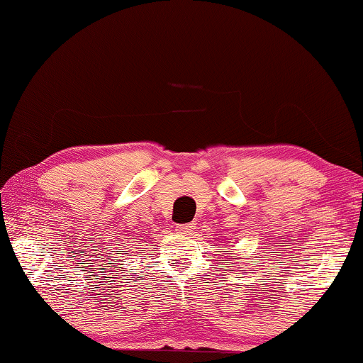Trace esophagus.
<instances>
[{"label": "esophagus", "instance_id": "34e87169", "mask_svg": "<svg viewBox=\"0 0 363 363\" xmlns=\"http://www.w3.org/2000/svg\"><path fill=\"white\" fill-rule=\"evenodd\" d=\"M177 232L183 235H190L194 232V223H180V225H177Z\"/></svg>", "mask_w": 363, "mask_h": 363}]
</instances>
